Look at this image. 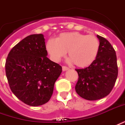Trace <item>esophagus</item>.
Returning a JSON list of instances; mask_svg holds the SVG:
<instances>
[{
	"mask_svg": "<svg viewBox=\"0 0 125 125\" xmlns=\"http://www.w3.org/2000/svg\"><path fill=\"white\" fill-rule=\"evenodd\" d=\"M62 70L63 71H66V70H69V68L68 67H67V66H62Z\"/></svg>",
	"mask_w": 125,
	"mask_h": 125,
	"instance_id": "obj_1",
	"label": "esophagus"
}]
</instances>
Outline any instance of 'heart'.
Here are the masks:
<instances>
[{"label": "heart", "instance_id": "obj_1", "mask_svg": "<svg viewBox=\"0 0 125 125\" xmlns=\"http://www.w3.org/2000/svg\"><path fill=\"white\" fill-rule=\"evenodd\" d=\"M46 50L54 62H59L68 52V62L80 68L90 65L95 60L99 50V41L95 35H86L78 32H64L55 41L48 40Z\"/></svg>", "mask_w": 125, "mask_h": 125}]
</instances>
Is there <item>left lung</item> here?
<instances>
[{
	"label": "left lung",
	"instance_id": "1",
	"mask_svg": "<svg viewBox=\"0 0 125 125\" xmlns=\"http://www.w3.org/2000/svg\"><path fill=\"white\" fill-rule=\"evenodd\" d=\"M99 50L95 60L89 67L76 69L78 80L75 90L87 100H97L107 96L113 89L118 76L116 51L107 39L97 35Z\"/></svg>",
	"mask_w": 125,
	"mask_h": 125
}]
</instances>
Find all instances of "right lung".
Instances as JSON below:
<instances>
[{"mask_svg":"<svg viewBox=\"0 0 125 125\" xmlns=\"http://www.w3.org/2000/svg\"><path fill=\"white\" fill-rule=\"evenodd\" d=\"M43 35L27 36L11 49L5 63V72L11 91L27 105L46 104L53 92L62 66L47 57Z\"/></svg>","mask_w":125,"mask_h":125,"instance_id":"add662e5","label":"right lung"}]
</instances>
